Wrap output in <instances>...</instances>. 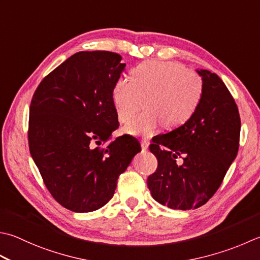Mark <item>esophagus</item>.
<instances>
[{
	"label": "esophagus",
	"mask_w": 260,
	"mask_h": 260,
	"mask_svg": "<svg viewBox=\"0 0 260 260\" xmlns=\"http://www.w3.org/2000/svg\"><path fill=\"white\" fill-rule=\"evenodd\" d=\"M149 144H150V142L145 140V139L141 141V146H142V149H143V150H146L147 147H149Z\"/></svg>",
	"instance_id": "34e87169"
}]
</instances>
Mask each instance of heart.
Segmentation results:
<instances>
[{
  "instance_id": "1",
  "label": "heart",
  "mask_w": 260,
  "mask_h": 260,
  "mask_svg": "<svg viewBox=\"0 0 260 260\" xmlns=\"http://www.w3.org/2000/svg\"><path fill=\"white\" fill-rule=\"evenodd\" d=\"M132 80L119 79L113 103L119 123L133 118L145 100L143 114L126 127L129 133L150 135L162 123L167 129L189 120L200 106L204 83L200 74L172 62H145L132 71Z\"/></svg>"
}]
</instances>
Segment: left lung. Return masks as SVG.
<instances>
[{"label":"left lung","mask_w":260,"mask_h":260,"mask_svg":"<svg viewBox=\"0 0 260 260\" xmlns=\"http://www.w3.org/2000/svg\"><path fill=\"white\" fill-rule=\"evenodd\" d=\"M204 93L191 118L155 136L150 151L157 160L147 178L152 197L172 210L198 208L221 186L236 159L241 121L238 106L224 82L207 70L197 71ZM181 157L182 164H177Z\"/></svg>","instance_id":"obj_1"}]
</instances>
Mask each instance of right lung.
Listing matches in <instances>:
<instances>
[{"label":"right lung","mask_w":260,"mask_h":260,"mask_svg":"<svg viewBox=\"0 0 260 260\" xmlns=\"http://www.w3.org/2000/svg\"><path fill=\"white\" fill-rule=\"evenodd\" d=\"M107 50L79 52L46 75L29 109V150L50 195L78 213L99 210L141 151L118 128L113 90L126 64ZM110 141L106 148L95 147Z\"/></svg>","instance_id":"1"}]
</instances>
